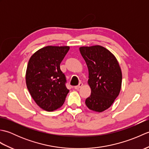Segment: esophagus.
Returning a JSON list of instances; mask_svg holds the SVG:
<instances>
[{
	"instance_id": "esophagus-1",
	"label": "esophagus",
	"mask_w": 149,
	"mask_h": 149,
	"mask_svg": "<svg viewBox=\"0 0 149 149\" xmlns=\"http://www.w3.org/2000/svg\"><path fill=\"white\" fill-rule=\"evenodd\" d=\"M83 84L82 83H79V84L77 86H75V87H74V88L75 90H79V89L80 88H81L82 86H83Z\"/></svg>"
}]
</instances>
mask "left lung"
<instances>
[{
    "label": "left lung",
    "instance_id": "8db88e82",
    "mask_svg": "<svg viewBox=\"0 0 149 149\" xmlns=\"http://www.w3.org/2000/svg\"><path fill=\"white\" fill-rule=\"evenodd\" d=\"M80 52L89 72L91 95L85 101L90 109L102 112L118 96L122 75L119 63L113 54L100 45L81 47Z\"/></svg>",
    "mask_w": 149,
    "mask_h": 149
}]
</instances>
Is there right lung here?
Listing matches in <instances>:
<instances>
[{
    "label": "right lung",
    "instance_id": "obj_1",
    "mask_svg": "<svg viewBox=\"0 0 149 149\" xmlns=\"http://www.w3.org/2000/svg\"><path fill=\"white\" fill-rule=\"evenodd\" d=\"M68 46H47L31 57L26 80L31 97L41 108L52 111L64 103L69 90L60 64L68 52Z\"/></svg>",
    "mask_w": 149,
    "mask_h": 149
}]
</instances>
